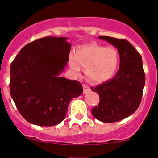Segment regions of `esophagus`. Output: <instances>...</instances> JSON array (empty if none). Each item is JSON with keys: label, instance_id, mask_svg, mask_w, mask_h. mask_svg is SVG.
Here are the masks:
<instances>
[{"label": "esophagus", "instance_id": "1", "mask_svg": "<svg viewBox=\"0 0 158 158\" xmlns=\"http://www.w3.org/2000/svg\"><path fill=\"white\" fill-rule=\"evenodd\" d=\"M83 89H84V94H86L87 93H89V91H90V88H89V87L88 85H83Z\"/></svg>", "mask_w": 158, "mask_h": 158}]
</instances>
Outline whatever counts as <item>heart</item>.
Returning a JSON list of instances; mask_svg holds the SVG:
<instances>
[{"instance_id": "1", "label": "heart", "mask_w": 158, "mask_h": 158, "mask_svg": "<svg viewBox=\"0 0 158 158\" xmlns=\"http://www.w3.org/2000/svg\"><path fill=\"white\" fill-rule=\"evenodd\" d=\"M119 63V56L114 48L103 47L95 44L80 46L76 49L74 57L69 60L70 68L76 73L80 66L85 69V74L89 81L101 83L111 79Z\"/></svg>"}]
</instances>
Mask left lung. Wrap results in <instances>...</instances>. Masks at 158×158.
Segmentation results:
<instances>
[{
    "instance_id": "obj_1",
    "label": "left lung",
    "mask_w": 158,
    "mask_h": 158,
    "mask_svg": "<svg viewBox=\"0 0 158 158\" xmlns=\"http://www.w3.org/2000/svg\"><path fill=\"white\" fill-rule=\"evenodd\" d=\"M98 38L117 48L120 62L114 78L91 87L100 97L98 105L92 109V114L103 123H114L127 118L140 105L145 85L142 58L126 40L109 36Z\"/></svg>"
}]
</instances>
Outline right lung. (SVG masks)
<instances>
[{
  "label": "right lung",
  "instance_id": "obj_1",
  "mask_svg": "<svg viewBox=\"0 0 158 158\" xmlns=\"http://www.w3.org/2000/svg\"><path fill=\"white\" fill-rule=\"evenodd\" d=\"M66 37L47 36L27 44L10 68V93L28 123L52 126L65 118L73 98L83 93L81 84L60 77L69 62Z\"/></svg>",
  "mask_w": 158,
  "mask_h": 158
}]
</instances>
